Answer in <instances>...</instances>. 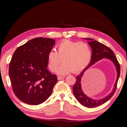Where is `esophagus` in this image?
Masks as SVG:
<instances>
[{"label": "esophagus", "instance_id": "obj_1", "mask_svg": "<svg viewBox=\"0 0 127 127\" xmlns=\"http://www.w3.org/2000/svg\"><path fill=\"white\" fill-rule=\"evenodd\" d=\"M64 77H65L64 76H58V80H61V79H63Z\"/></svg>", "mask_w": 127, "mask_h": 127}]
</instances>
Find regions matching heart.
Segmentation results:
<instances>
[{
  "mask_svg": "<svg viewBox=\"0 0 127 127\" xmlns=\"http://www.w3.org/2000/svg\"><path fill=\"white\" fill-rule=\"evenodd\" d=\"M57 52L49 51L48 55V68L55 72L62 62L64 63L57 70L59 74H66L73 70L78 73L89 65L92 57L91 47L87 42L64 40L58 44Z\"/></svg>",
  "mask_w": 127,
  "mask_h": 127,
  "instance_id": "b5f03b06",
  "label": "heart"
}]
</instances>
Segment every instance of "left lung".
<instances>
[{"instance_id":"8db88e82","label":"left lung","mask_w":127,"mask_h":127,"mask_svg":"<svg viewBox=\"0 0 127 127\" xmlns=\"http://www.w3.org/2000/svg\"><path fill=\"white\" fill-rule=\"evenodd\" d=\"M84 39L89 41V42H88V44H89L92 50L91 60L89 65L82 71L80 74L77 76V81L76 83L73 86V92L74 97L76 98V99L81 105L87 107H89V108H92V107H96L100 106V105L104 104L113 96L115 92L116 89H117L118 81L120 76V66L117 57L111 49L108 48L102 43L94 40L93 38H84ZM104 58L110 60L115 64L117 74V79L114 86L113 91L110 94L106 97L101 99H93L87 96L81 90L80 83L81 79L84 73L87 68L93 65L96 62H97Z\"/></svg>"}]
</instances>
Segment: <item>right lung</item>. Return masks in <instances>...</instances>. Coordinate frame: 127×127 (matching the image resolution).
<instances>
[{"label": "right lung", "mask_w": 127, "mask_h": 127, "mask_svg": "<svg viewBox=\"0 0 127 127\" xmlns=\"http://www.w3.org/2000/svg\"><path fill=\"white\" fill-rule=\"evenodd\" d=\"M55 40L37 37L18 47L9 66L12 89L17 98L26 104L36 105L50 97L57 77L47 69L48 55Z\"/></svg>", "instance_id": "1"}]
</instances>
